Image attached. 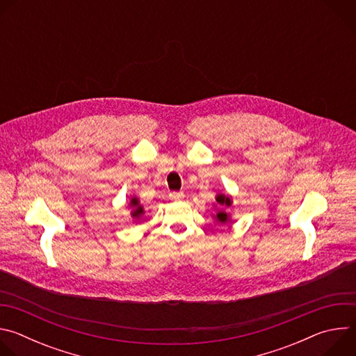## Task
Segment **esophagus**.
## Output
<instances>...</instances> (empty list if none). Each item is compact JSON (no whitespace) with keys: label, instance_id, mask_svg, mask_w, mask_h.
Returning a JSON list of instances; mask_svg holds the SVG:
<instances>
[{"label":"esophagus","instance_id":"1","mask_svg":"<svg viewBox=\"0 0 356 356\" xmlns=\"http://www.w3.org/2000/svg\"><path fill=\"white\" fill-rule=\"evenodd\" d=\"M169 197H170V200H181V198H184V193L183 191H173V193L169 194Z\"/></svg>","mask_w":356,"mask_h":356}]
</instances>
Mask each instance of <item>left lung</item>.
<instances>
[{"instance_id":"8db88e82","label":"left lung","mask_w":356,"mask_h":356,"mask_svg":"<svg viewBox=\"0 0 356 356\" xmlns=\"http://www.w3.org/2000/svg\"><path fill=\"white\" fill-rule=\"evenodd\" d=\"M232 197L229 194H225V193H218L216 195V202L214 206L216 209L218 210V213L214 216L216 221L217 222H221V224H225V222H231V217L228 213L224 211V209H228L232 206Z\"/></svg>"}]
</instances>
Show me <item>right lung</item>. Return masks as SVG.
<instances>
[{"instance_id":"right-lung-1","label":"right lung","mask_w":356,"mask_h":356,"mask_svg":"<svg viewBox=\"0 0 356 356\" xmlns=\"http://www.w3.org/2000/svg\"><path fill=\"white\" fill-rule=\"evenodd\" d=\"M129 207H131V217L134 218L135 222H138L143 217V214H145V209L142 207L138 197H131Z\"/></svg>"}]
</instances>
